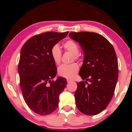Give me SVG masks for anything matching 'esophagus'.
<instances>
[{
    "label": "esophagus",
    "instance_id": "obj_1",
    "mask_svg": "<svg viewBox=\"0 0 132 132\" xmlns=\"http://www.w3.org/2000/svg\"><path fill=\"white\" fill-rule=\"evenodd\" d=\"M73 80H71V79H67V81H68V82H70L71 81H73Z\"/></svg>",
    "mask_w": 132,
    "mask_h": 132
}]
</instances>
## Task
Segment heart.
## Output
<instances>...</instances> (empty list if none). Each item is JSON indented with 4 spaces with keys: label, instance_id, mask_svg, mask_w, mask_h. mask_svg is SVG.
<instances>
[{
    "label": "heart",
    "instance_id": "obj_1",
    "mask_svg": "<svg viewBox=\"0 0 132 132\" xmlns=\"http://www.w3.org/2000/svg\"><path fill=\"white\" fill-rule=\"evenodd\" d=\"M64 50L73 54V61H79L80 59L79 53V46L73 40H68L63 44ZM51 57L54 63L59 64L61 63L62 59V52L58 45L56 44L51 49ZM79 68L77 64L72 63L70 64H62L57 69L58 74L67 79H72L79 71Z\"/></svg>",
    "mask_w": 132,
    "mask_h": 132
}]
</instances>
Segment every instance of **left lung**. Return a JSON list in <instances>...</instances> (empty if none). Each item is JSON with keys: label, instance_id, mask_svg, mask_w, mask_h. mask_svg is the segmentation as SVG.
<instances>
[{"label": "left lung", "instance_id": "left-lung-1", "mask_svg": "<svg viewBox=\"0 0 132 132\" xmlns=\"http://www.w3.org/2000/svg\"><path fill=\"white\" fill-rule=\"evenodd\" d=\"M69 37L79 42L84 54L79 74L83 80L77 82L75 93L76 106L84 114L97 115L108 105L115 92L118 77L115 50L105 38L95 32H71Z\"/></svg>", "mask_w": 132, "mask_h": 132}]
</instances>
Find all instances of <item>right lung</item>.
I'll return each mask as SVG.
<instances>
[{"label":"right lung","instance_id":"1","mask_svg":"<svg viewBox=\"0 0 132 132\" xmlns=\"http://www.w3.org/2000/svg\"><path fill=\"white\" fill-rule=\"evenodd\" d=\"M69 32L50 31L35 35L23 45L18 65L20 86L24 101L35 113L47 115L59 104L66 79L59 77L56 64L51 57V49L63 39Z\"/></svg>","mask_w":132,"mask_h":132}]
</instances>
